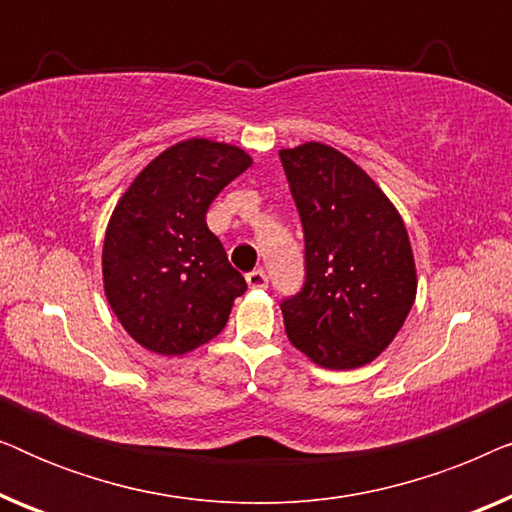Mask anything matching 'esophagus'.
I'll use <instances>...</instances> for the list:
<instances>
[{
  "instance_id": "34e87169",
  "label": "esophagus",
  "mask_w": 512,
  "mask_h": 512,
  "mask_svg": "<svg viewBox=\"0 0 512 512\" xmlns=\"http://www.w3.org/2000/svg\"><path fill=\"white\" fill-rule=\"evenodd\" d=\"M247 284L251 289H268V275L263 270H251L247 275Z\"/></svg>"
}]
</instances>
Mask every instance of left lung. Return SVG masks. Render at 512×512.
<instances>
[{
    "label": "left lung",
    "mask_w": 512,
    "mask_h": 512,
    "mask_svg": "<svg viewBox=\"0 0 512 512\" xmlns=\"http://www.w3.org/2000/svg\"><path fill=\"white\" fill-rule=\"evenodd\" d=\"M305 233V284L284 298L291 345L328 370L377 359L417 296L408 230L382 188L333 146L282 149Z\"/></svg>",
    "instance_id": "obj_1"
}]
</instances>
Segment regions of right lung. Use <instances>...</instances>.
<instances>
[{
    "instance_id": "obj_1",
    "label": "right lung",
    "mask_w": 512,
    "mask_h": 512,
    "mask_svg": "<svg viewBox=\"0 0 512 512\" xmlns=\"http://www.w3.org/2000/svg\"><path fill=\"white\" fill-rule=\"evenodd\" d=\"M247 167L251 156L233 144L186 139L153 158L118 200L104 235V293L149 352L181 356L205 345L247 291L205 221Z\"/></svg>"
}]
</instances>
